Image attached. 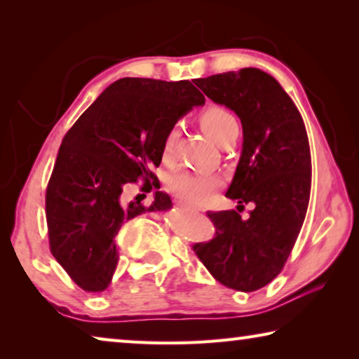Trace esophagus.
I'll list each match as a JSON object with an SVG mask.
<instances>
[{"instance_id":"esophagus-1","label":"esophagus","mask_w":359,"mask_h":359,"mask_svg":"<svg viewBox=\"0 0 359 359\" xmlns=\"http://www.w3.org/2000/svg\"><path fill=\"white\" fill-rule=\"evenodd\" d=\"M179 205H180V208H182V209H187V210H193L191 208H188V205H185L184 203H179Z\"/></svg>"}]
</instances>
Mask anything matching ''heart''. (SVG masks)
I'll return each instance as SVG.
<instances>
[{
  "label": "heart",
  "instance_id": "heart-1",
  "mask_svg": "<svg viewBox=\"0 0 359 359\" xmlns=\"http://www.w3.org/2000/svg\"><path fill=\"white\" fill-rule=\"evenodd\" d=\"M201 125L204 131L220 145L224 139L238 135L239 123L236 117L226 109L212 106L201 114ZM179 141V130L172 128L166 135L165 144H163V155L171 158L175 151V145ZM218 185L220 179L214 174L179 171L169 177L168 188L175 196L187 204H203L210 198Z\"/></svg>",
  "mask_w": 359,
  "mask_h": 359
}]
</instances>
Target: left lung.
<instances>
[{
    "label": "left lung",
    "instance_id": "left-lung-1",
    "mask_svg": "<svg viewBox=\"0 0 359 359\" xmlns=\"http://www.w3.org/2000/svg\"><path fill=\"white\" fill-rule=\"evenodd\" d=\"M196 85L242 123L241 158L226 191L236 210L208 212L215 238L193 245L212 277L238 291H257L280 274L307 214L311 147L299 111L274 77L258 68L229 71Z\"/></svg>",
    "mask_w": 359,
    "mask_h": 359
}]
</instances>
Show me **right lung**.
I'll return each instance as SVG.
<instances>
[{"label": "right lung", "mask_w": 359, "mask_h": 359, "mask_svg": "<svg viewBox=\"0 0 359 359\" xmlns=\"http://www.w3.org/2000/svg\"><path fill=\"white\" fill-rule=\"evenodd\" d=\"M204 96L190 81L123 77L102 92L63 137L46 193L50 252L79 287L104 291L118 263L115 236L125 222L172 208L155 191L150 205L126 201L130 184L156 185L163 144ZM154 180L151 184L149 180Z\"/></svg>", "instance_id": "obj_1"}]
</instances>
